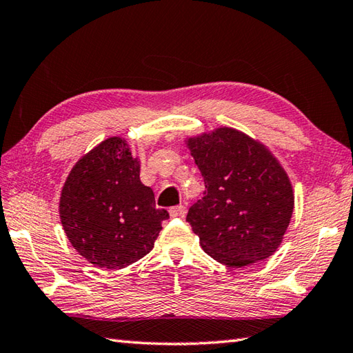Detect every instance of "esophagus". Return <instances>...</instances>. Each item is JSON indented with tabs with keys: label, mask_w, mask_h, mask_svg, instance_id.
Instances as JSON below:
<instances>
[{
	"label": "esophagus",
	"mask_w": 353,
	"mask_h": 353,
	"mask_svg": "<svg viewBox=\"0 0 353 353\" xmlns=\"http://www.w3.org/2000/svg\"><path fill=\"white\" fill-rule=\"evenodd\" d=\"M185 214H186V208L183 205L172 206V208H170V216L171 217H183Z\"/></svg>",
	"instance_id": "34e87169"
}]
</instances>
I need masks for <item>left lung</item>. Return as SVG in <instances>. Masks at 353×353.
<instances>
[{
  "label": "left lung",
  "mask_w": 353,
  "mask_h": 353,
  "mask_svg": "<svg viewBox=\"0 0 353 353\" xmlns=\"http://www.w3.org/2000/svg\"><path fill=\"white\" fill-rule=\"evenodd\" d=\"M205 197L186 222L219 263L243 268L279 250L294 211L288 172L265 143L231 127L186 137Z\"/></svg>",
  "instance_id": "8db88e82"
}]
</instances>
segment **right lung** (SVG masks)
I'll return each instance as SVG.
<instances>
[{
  "label": "right lung",
  "instance_id": "right-lung-1",
  "mask_svg": "<svg viewBox=\"0 0 353 353\" xmlns=\"http://www.w3.org/2000/svg\"><path fill=\"white\" fill-rule=\"evenodd\" d=\"M141 161L113 136L73 165L59 197V219L72 246L88 263L122 269L154 248L168 212L141 182Z\"/></svg>",
  "mask_w": 353,
  "mask_h": 353
}]
</instances>
